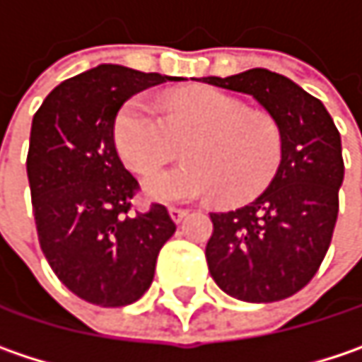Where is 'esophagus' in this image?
Segmentation results:
<instances>
[{"label": "esophagus", "instance_id": "34e87169", "mask_svg": "<svg viewBox=\"0 0 362 362\" xmlns=\"http://www.w3.org/2000/svg\"><path fill=\"white\" fill-rule=\"evenodd\" d=\"M168 214H170V218L179 224V222H183V220H185V216H187V210H183V208H175V206H173V208H168Z\"/></svg>", "mask_w": 362, "mask_h": 362}]
</instances>
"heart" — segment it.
I'll use <instances>...</instances> for the list:
<instances>
[{
	"instance_id": "heart-1",
	"label": "heart",
	"mask_w": 362,
	"mask_h": 362,
	"mask_svg": "<svg viewBox=\"0 0 362 362\" xmlns=\"http://www.w3.org/2000/svg\"><path fill=\"white\" fill-rule=\"evenodd\" d=\"M115 142L125 165L140 175L158 170L189 142V163L144 183L146 195L163 204L216 195L243 204L270 185L284 152L274 117L212 88L168 96L163 109L146 94L129 98L117 115Z\"/></svg>"
}]
</instances>
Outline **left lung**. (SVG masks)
<instances>
[{
    "mask_svg": "<svg viewBox=\"0 0 362 362\" xmlns=\"http://www.w3.org/2000/svg\"><path fill=\"white\" fill-rule=\"evenodd\" d=\"M202 82L251 94L278 121L284 138L270 187L243 208L210 214L208 270L239 300L293 297L317 274L332 243L344 179L340 134L322 100L270 69L208 76Z\"/></svg>",
    "mask_w": 362,
    "mask_h": 362,
    "instance_id": "8db88e82",
    "label": "left lung"
}]
</instances>
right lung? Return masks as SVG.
Returning a JSON list of instances; mask_svg holds the SVG:
<instances>
[{"mask_svg":"<svg viewBox=\"0 0 362 362\" xmlns=\"http://www.w3.org/2000/svg\"><path fill=\"white\" fill-rule=\"evenodd\" d=\"M167 80L183 78L103 64L55 86L33 117L26 173L40 249L55 276L92 305L142 297L177 228L163 204L132 214L140 185L115 146L121 105Z\"/></svg>","mask_w":362,"mask_h":362,"instance_id":"1","label":"right lung"}]
</instances>
